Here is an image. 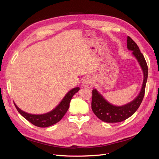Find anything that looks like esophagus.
Masks as SVG:
<instances>
[{
  "mask_svg": "<svg viewBox=\"0 0 159 159\" xmlns=\"http://www.w3.org/2000/svg\"><path fill=\"white\" fill-rule=\"evenodd\" d=\"M83 84L85 87H87V88H91L93 85L92 78L89 76L85 77L83 80Z\"/></svg>",
  "mask_w": 159,
  "mask_h": 159,
  "instance_id": "1",
  "label": "esophagus"
}]
</instances>
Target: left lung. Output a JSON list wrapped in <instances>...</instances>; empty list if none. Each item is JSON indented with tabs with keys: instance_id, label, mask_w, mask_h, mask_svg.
<instances>
[{
	"instance_id": "8db88e82",
	"label": "left lung",
	"mask_w": 159,
	"mask_h": 159,
	"mask_svg": "<svg viewBox=\"0 0 159 159\" xmlns=\"http://www.w3.org/2000/svg\"><path fill=\"white\" fill-rule=\"evenodd\" d=\"M127 48L133 50V55L136 57L143 72V82L141 92L132 102L125 105L117 107L109 103L96 89L92 90V109L94 114L103 121L108 123L120 122L130 117L139 107L143 99L148 79V65L143 54L137 43L129 36L127 37Z\"/></svg>"
}]
</instances>
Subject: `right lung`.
Here are the masks:
<instances>
[{"label":"right lung","mask_w":159,"mask_h":159,"mask_svg":"<svg viewBox=\"0 0 159 159\" xmlns=\"http://www.w3.org/2000/svg\"><path fill=\"white\" fill-rule=\"evenodd\" d=\"M79 89V87H75V88L71 89L65 96V97L63 98L61 102L59 104V105L55 109H54L52 111L45 114H29L19 109L15 103L14 105L16 109L20 113V115L25 117L26 120H27L29 122H31L33 125L38 127H48L57 123L62 119V117L64 116V115L66 113L67 111L69 109L71 99H72L73 96L76 92H78V91Z\"/></svg>","instance_id":"obj_1"}]
</instances>
